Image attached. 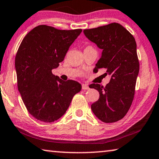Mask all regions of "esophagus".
Instances as JSON below:
<instances>
[{
    "instance_id": "34e87169",
    "label": "esophagus",
    "mask_w": 159,
    "mask_h": 159,
    "mask_svg": "<svg viewBox=\"0 0 159 159\" xmlns=\"http://www.w3.org/2000/svg\"><path fill=\"white\" fill-rule=\"evenodd\" d=\"M82 89L83 90H89V86L86 84H83L82 85Z\"/></svg>"
}]
</instances>
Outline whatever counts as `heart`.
Masks as SVG:
<instances>
[{
  "mask_svg": "<svg viewBox=\"0 0 159 159\" xmlns=\"http://www.w3.org/2000/svg\"><path fill=\"white\" fill-rule=\"evenodd\" d=\"M87 48H90V47H87L86 48H85V49H87Z\"/></svg>",
  "mask_w": 159,
  "mask_h": 159,
  "instance_id": "b5f03b06",
  "label": "heart"
}]
</instances>
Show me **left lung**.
Here are the masks:
<instances>
[{"label":"left lung","instance_id":"1","mask_svg":"<svg viewBox=\"0 0 159 159\" xmlns=\"http://www.w3.org/2000/svg\"><path fill=\"white\" fill-rule=\"evenodd\" d=\"M85 37L102 50L94 70L106 69L111 76L103 87L98 84L89 85L100 93L98 100L91 105L96 117L105 123L122 119L132 105L139 70L137 44L133 35L119 23H113L84 30Z\"/></svg>","mask_w":159,"mask_h":159}]
</instances>
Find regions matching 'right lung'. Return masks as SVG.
I'll return each mask as SVG.
<instances>
[{
  "label": "right lung",
  "mask_w": 159,
  "mask_h": 159,
  "mask_svg": "<svg viewBox=\"0 0 159 159\" xmlns=\"http://www.w3.org/2000/svg\"><path fill=\"white\" fill-rule=\"evenodd\" d=\"M81 32L42 25L28 32L20 45L15 60L17 88L27 110L37 120H59L81 90L79 82L64 81L52 72Z\"/></svg>",
  "instance_id": "1"
}]
</instances>
